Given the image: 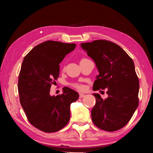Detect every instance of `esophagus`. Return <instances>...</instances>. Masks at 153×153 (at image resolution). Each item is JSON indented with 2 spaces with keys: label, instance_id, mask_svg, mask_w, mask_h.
Masks as SVG:
<instances>
[{
  "label": "esophagus",
  "instance_id": "1",
  "mask_svg": "<svg viewBox=\"0 0 153 153\" xmlns=\"http://www.w3.org/2000/svg\"><path fill=\"white\" fill-rule=\"evenodd\" d=\"M84 96H85V95L84 93H79V98H82Z\"/></svg>",
  "mask_w": 153,
  "mask_h": 153
}]
</instances>
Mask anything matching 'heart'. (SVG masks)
Masks as SVG:
<instances>
[{"label": "heart", "mask_w": 153, "mask_h": 153, "mask_svg": "<svg viewBox=\"0 0 153 153\" xmlns=\"http://www.w3.org/2000/svg\"><path fill=\"white\" fill-rule=\"evenodd\" d=\"M82 60H83V59H82ZM73 86H74L75 88H77V89H79V90H82V89H83V88H84V86L82 85H81V84H77V83L74 84H73Z\"/></svg>", "instance_id": "b5f03b06"}]
</instances>
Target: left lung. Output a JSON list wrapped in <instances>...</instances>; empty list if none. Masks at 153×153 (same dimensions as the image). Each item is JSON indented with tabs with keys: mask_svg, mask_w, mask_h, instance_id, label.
<instances>
[{
	"mask_svg": "<svg viewBox=\"0 0 153 153\" xmlns=\"http://www.w3.org/2000/svg\"><path fill=\"white\" fill-rule=\"evenodd\" d=\"M80 46L99 72L93 91L108 89L104 100L98 93L93 94L96 99L91 111L93 122L104 131H117L126 126L139 104L140 82L133 61L122 47L110 41L97 40Z\"/></svg>",
	"mask_w": 153,
	"mask_h": 153,
	"instance_id": "obj_1",
	"label": "left lung"
}]
</instances>
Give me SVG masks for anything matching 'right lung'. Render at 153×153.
Masks as SVG:
<instances>
[{
	"instance_id": "add662e5",
	"label": "right lung",
	"mask_w": 153,
	"mask_h": 153,
	"mask_svg": "<svg viewBox=\"0 0 153 153\" xmlns=\"http://www.w3.org/2000/svg\"><path fill=\"white\" fill-rule=\"evenodd\" d=\"M76 47L74 43L46 41L33 47L22 61L18 77L20 104L29 122L45 133L60 131L70 120V106L78 93L64 87L60 95H50L58 79L60 64Z\"/></svg>"
}]
</instances>
